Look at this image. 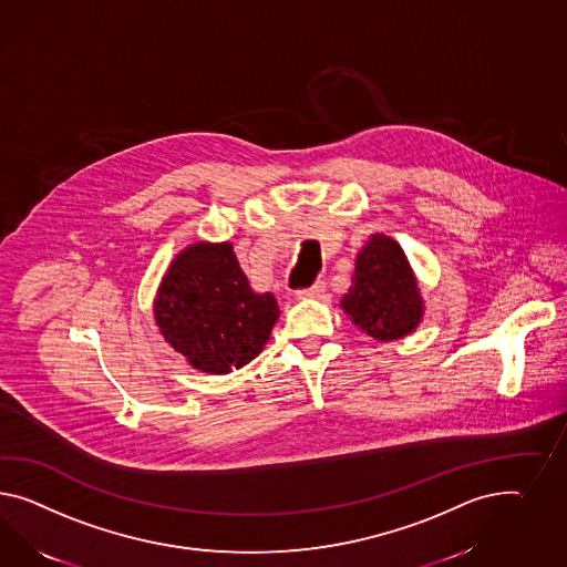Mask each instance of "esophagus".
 I'll list each match as a JSON object with an SVG mask.
<instances>
[{
  "instance_id": "1",
  "label": "esophagus",
  "mask_w": 567,
  "mask_h": 567,
  "mask_svg": "<svg viewBox=\"0 0 567 567\" xmlns=\"http://www.w3.org/2000/svg\"><path fill=\"white\" fill-rule=\"evenodd\" d=\"M323 282H316V285H311V287H307V289H301V291H297V297L299 299H318L320 295H322Z\"/></svg>"
}]
</instances>
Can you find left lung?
Listing matches in <instances>:
<instances>
[{"instance_id":"obj_1","label":"left lung","mask_w":567,"mask_h":567,"mask_svg":"<svg viewBox=\"0 0 567 567\" xmlns=\"http://www.w3.org/2000/svg\"><path fill=\"white\" fill-rule=\"evenodd\" d=\"M352 323L375 340L411 334L423 320V297L413 268L392 237L375 233L354 261L349 292L340 301Z\"/></svg>"}]
</instances>
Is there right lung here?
<instances>
[{
    "instance_id": "right-lung-1",
    "label": "right lung",
    "mask_w": 567,
    "mask_h": 567,
    "mask_svg": "<svg viewBox=\"0 0 567 567\" xmlns=\"http://www.w3.org/2000/svg\"><path fill=\"white\" fill-rule=\"evenodd\" d=\"M278 316L275 295L251 291L229 241L187 245L154 299L163 338L192 368L215 375L256 359Z\"/></svg>"
}]
</instances>
